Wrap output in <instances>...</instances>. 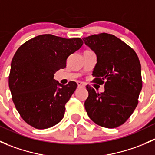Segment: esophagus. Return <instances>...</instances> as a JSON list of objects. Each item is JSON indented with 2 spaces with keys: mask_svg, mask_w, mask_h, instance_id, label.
<instances>
[{
  "mask_svg": "<svg viewBox=\"0 0 155 155\" xmlns=\"http://www.w3.org/2000/svg\"><path fill=\"white\" fill-rule=\"evenodd\" d=\"M77 85H78V87H85V85L82 82H77Z\"/></svg>",
  "mask_w": 155,
  "mask_h": 155,
  "instance_id": "obj_1",
  "label": "esophagus"
}]
</instances>
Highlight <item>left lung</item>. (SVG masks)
I'll return each instance as SVG.
<instances>
[{"label":"left lung","mask_w":155,"mask_h":155,"mask_svg":"<svg viewBox=\"0 0 155 155\" xmlns=\"http://www.w3.org/2000/svg\"><path fill=\"white\" fill-rule=\"evenodd\" d=\"M97 55L94 82L104 83L103 93L86 86L88 97L85 108L98 125L115 128L130 118L138 104L143 87L141 64L132 48L112 34L102 33L83 38Z\"/></svg>","instance_id":"obj_1"}]
</instances>
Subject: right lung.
Segmentation results:
<instances>
[{
  "instance_id": "1",
  "label": "right lung",
  "mask_w": 155,
  "mask_h": 155,
  "mask_svg": "<svg viewBox=\"0 0 155 155\" xmlns=\"http://www.w3.org/2000/svg\"><path fill=\"white\" fill-rule=\"evenodd\" d=\"M83 44L82 39L43 34L28 40L12 58L9 87L22 119L37 129L54 126L64 118L65 104L77 87L61 85L54 74L66 68L67 59Z\"/></svg>"
}]
</instances>
